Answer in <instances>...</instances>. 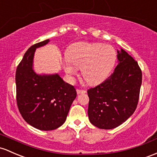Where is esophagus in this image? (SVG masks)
Wrapping results in <instances>:
<instances>
[{"label": "esophagus", "mask_w": 157, "mask_h": 157, "mask_svg": "<svg viewBox=\"0 0 157 157\" xmlns=\"http://www.w3.org/2000/svg\"><path fill=\"white\" fill-rule=\"evenodd\" d=\"M77 94H84V93L86 92V91L82 90V89H77Z\"/></svg>", "instance_id": "1"}]
</instances>
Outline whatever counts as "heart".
I'll use <instances>...</instances> for the list:
<instances>
[{
    "mask_svg": "<svg viewBox=\"0 0 157 157\" xmlns=\"http://www.w3.org/2000/svg\"><path fill=\"white\" fill-rule=\"evenodd\" d=\"M66 57L68 62L65 63L63 67L68 75L75 76L76 68H81L86 82L96 84L109 76L116 63L117 53L109 44L80 42L68 48Z\"/></svg>",
    "mask_w": 157,
    "mask_h": 157,
    "instance_id": "b5f03b06",
    "label": "heart"
}]
</instances>
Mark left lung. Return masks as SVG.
<instances>
[{
	"label": "left lung",
	"mask_w": 157,
	"mask_h": 157,
	"mask_svg": "<svg viewBox=\"0 0 157 157\" xmlns=\"http://www.w3.org/2000/svg\"><path fill=\"white\" fill-rule=\"evenodd\" d=\"M118 64L113 74L97 86L88 89V115L91 123L110 130L133 114L139 102L142 74L135 59L123 49L118 51Z\"/></svg>",
	"instance_id": "left-lung-1"
}]
</instances>
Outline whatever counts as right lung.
Here are the masks:
<instances>
[{
  "mask_svg": "<svg viewBox=\"0 0 157 157\" xmlns=\"http://www.w3.org/2000/svg\"><path fill=\"white\" fill-rule=\"evenodd\" d=\"M49 39L33 44L26 51L15 73L17 106L27 123L41 130H52L64 124L77 92L59 75H39L33 70L37 48Z\"/></svg>",
  "mask_w": 157,
  "mask_h": 157,
  "instance_id": "add662e5",
  "label": "right lung"
}]
</instances>
